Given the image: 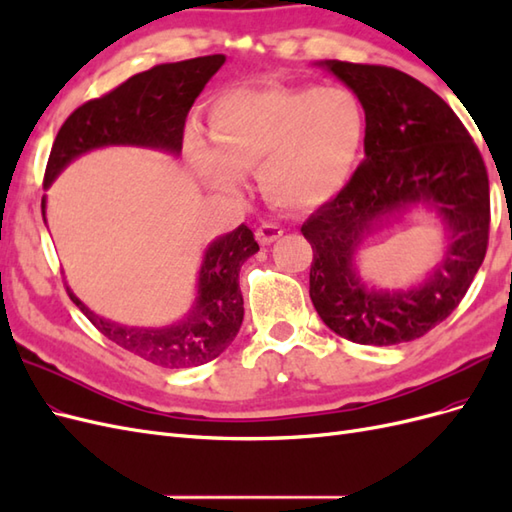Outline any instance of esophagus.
I'll return each mask as SVG.
<instances>
[{
    "mask_svg": "<svg viewBox=\"0 0 512 512\" xmlns=\"http://www.w3.org/2000/svg\"><path fill=\"white\" fill-rule=\"evenodd\" d=\"M284 235V228L275 222H262L256 228V239L260 245H271L273 241H277Z\"/></svg>",
    "mask_w": 512,
    "mask_h": 512,
    "instance_id": "34e87169",
    "label": "esophagus"
}]
</instances>
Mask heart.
<instances>
[{"instance_id": "heart-1", "label": "heart", "mask_w": 512, "mask_h": 512, "mask_svg": "<svg viewBox=\"0 0 512 512\" xmlns=\"http://www.w3.org/2000/svg\"><path fill=\"white\" fill-rule=\"evenodd\" d=\"M207 132L185 156L213 190L237 192L258 170L271 203L303 209L344 188L365 138L361 102L342 87H239L213 98Z\"/></svg>"}]
</instances>
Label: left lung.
I'll use <instances>...</instances> for the list:
<instances>
[{
  "label": "left lung",
  "instance_id": "left-lung-1",
  "mask_svg": "<svg viewBox=\"0 0 512 512\" xmlns=\"http://www.w3.org/2000/svg\"><path fill=\"white\" fill-rule=\"evenodd\" d=\"M365 108V160L335 198L301 226L312 245L309 297L331 331L354 344L393 346L423 337L466 297L489 245V177L470 132L438 94L410 74L324 61ZM414 202L436 206L452 245L412 291L367 289L351 258L373 224Z\"/></svg>",
  "mask_w": 512,
  "mask_h": 512
}]
</instances>
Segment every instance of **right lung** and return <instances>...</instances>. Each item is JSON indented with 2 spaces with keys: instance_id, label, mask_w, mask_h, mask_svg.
<instances>
[{
  "instance_id": "right-lung-1",
  "label": "right lung",
  "mask_w": 512,
  "mask_h": 512,
  "mask_svg": "<svg viewBox=\"0 0 512 512\" xmlns=\"http://www.w3.org/2000/svg\"><path fill=\"white\" fill-rule=\"evenodd\" d=\"M224 55L194 57L153 66L134 74L108 94L85 102L64 121L44 170V188L81 153L106 145H143L179 153L185 117L211 76L222 68ZM44 215V198H42ZM258 252L254 232L241 224L209 245L198 275V299L190 316L175 327H121L96 316L70 299L104 335L141 359L168 367H194L220 356L237 337L243 322L239 271Z\"/></svg>"
}]
</instances>
